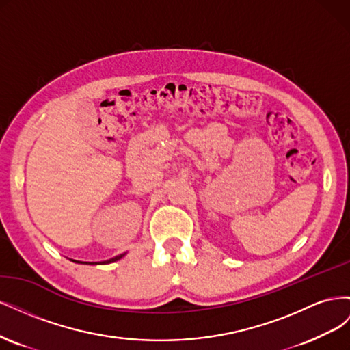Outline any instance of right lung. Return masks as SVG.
Listing matches in <instances>:
<instances>
[{
  "label": "right lung",
  "instance_id": "right-lung-1",
  "mask_svg": "<svg viewBox=\"0 0 350 350\" xmlns=\"http://www.w3.org/2000/svg\"><path fill=\"white\" fill-rule=\"evenodd\" d=\"M124 256H125V254H120V256H116V257H113V258H109V260H107V261H100V262H83V261H76V260H71V261L80 262V264H109V262H113V261H118V260L122 258Z\"/></svg>",
  "mask_w": 350,
  "mask_h": 350
}]
</instances>
